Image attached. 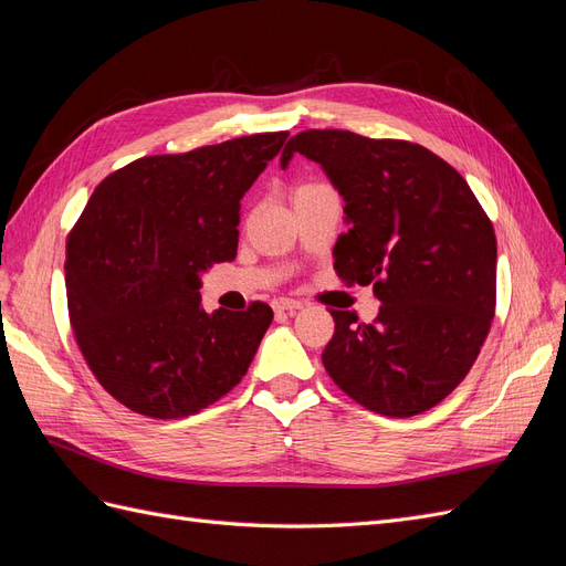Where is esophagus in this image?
<instances>
[{"label": "esophagus", "mask_w": 566, "mask_h": 566, "mask_svg": "<svg viewBox=\"0 0 566 566\" xmlns=\"http://www.w3.org/2000/svg\"><path fill=\"white\" fill-rule=\"evenodd\" d=\"M302 310V302H297V300H276L273 302V312L276 314H295V312H300Z\"/></svg>", "instance_id": "obj_1"}]
</instances>
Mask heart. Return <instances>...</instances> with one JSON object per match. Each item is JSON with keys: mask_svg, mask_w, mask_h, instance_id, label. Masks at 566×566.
<instances>
[{"mask_svg": "<svg viewBox=\"0 0 566 566\" xmlns=\"http://www.w3.org/2000/svg\"><path fill=\"white\" fill-rule=\"evenodd\" d=\"M312 186H316V184H306V186H300L297 191H304V188H312ZM297 191H295V193H297Z\"/></svg>", "mask_w": 566, "mask_h": 566, "instance_id": "b5f03b06", "label": "heart"}]
</instances>
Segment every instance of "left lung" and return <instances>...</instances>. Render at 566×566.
<instances>
[{
    "label": "left lung",
    "instance_id": "1",
    "mask_svg": "<svg viewBox=\"0 0 566 566\" xmlns=\"http://www.w3.org/2000/svg\"><path fill=\"white\" fill-rule=\"evenodd\" d=\"M321 165L345 200L333 256L342 281L370 285L375 323L331 312L321 358L333 382L387 418L430 410L462 382L495 310V233L468 181L432 150L342 129L300 132L281 156Z\"/></svg>",
    "mask_w": 566,
    "mask_h": 566
}]
</instances>
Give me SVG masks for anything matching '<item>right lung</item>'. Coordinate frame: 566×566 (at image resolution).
I'll return each instance as SVG.
<instances>
[{"mask_svg":"<svg viewBox=\"0 0 566 566\" xmlns=\"http://www.w3.org/2000/svg\"><path fill=\"white\" fill-rule=\"evenodd\" d=\"M287 132L150 156L96 186L67 235L65 290L96 380L148 418H186L243 380L273 312L202 310V273L233 262L241 200Z\"/></svg>","mask_w":566,"mask_h":566,"instance_id":"obj_1","label":"right lung"}]
</instances>
